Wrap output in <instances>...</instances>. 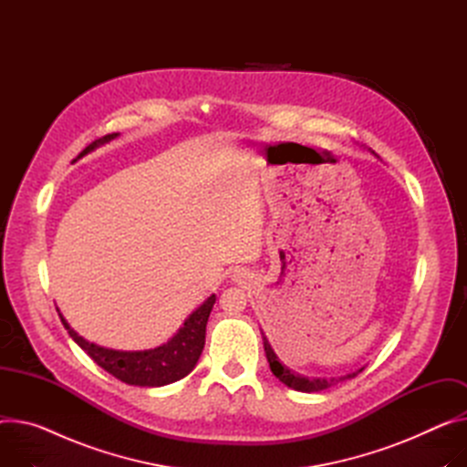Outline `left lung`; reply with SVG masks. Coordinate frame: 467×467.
Wrapping results in <instances>:
<instances>
[{
    "label": "left lung",
    "mask_w": 467,
    "mask_h": 467,
    "mask_svg": "<svg viewBox=\"0 0 467 467\" xmlns=\"http://www.w3.org/2000/svg\"><path fill=\"white\" fill-rule=\"evenodd\" d=\"M262 338H264V348H265V355H267V361H269L271 372H273L284 385H288L290 389H296V390H301V392H319V390H326V389H329V387H333V385H337V383H340V381H346V379L355 378L358 372L365 370V367H363V368H358V370H355V372H351V374H346V376H340V378H329V379H327V378H308V376H301V374L294 372L292 368L284 367V365L278 361L276 353L273 351V348H271V344H269V340H267V337H265L264 333H262Z\"/></svg>",
    "instance_id": "1"
}]
</instances>
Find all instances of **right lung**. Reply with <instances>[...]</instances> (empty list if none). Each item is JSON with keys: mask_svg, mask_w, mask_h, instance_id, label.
Returning <instances> with one entry per match:
<instances>
[{"mask_svg": "<svg viewBox=\"0 0 467 467\" xmlns=\"http://www.w3.org/2000/svg\"><path fill=\"white\" fill-rule=\"evenodd\" d=\"M116 136L119 134L118 132L106 134L91 141L89 146L78 155V159L91 153L99 146L109 143ZM214 301H217V297L213 294L211 297H207V301H203V305H200L185 319L183 327H179V331L166 344L157 346L153 349H143V351H119V349H109V348L97 346L93 342H88L75 329H70V326L67 324L61 314L59 317L63 321L65 329L68 331L70 338H73L100 368H104L106 372L129 385L162 387L185 378L196 367L205 344V326H207V319Z\"/></svg>", "mask_w": 467, "mask_h": 467, "instance_id": "obj_1", "label": "right lung"}]
</instances>
